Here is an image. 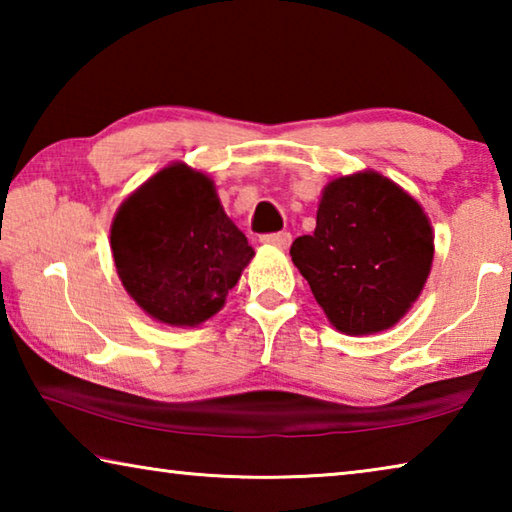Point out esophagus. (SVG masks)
Masks as SVG:
<instances>
[{"instance_id":"obj_1","label":"esophagus","mask_w":512,"mask_h":512,"mask_svg":"<svg viewBox=\"0 0 512 512\" xmlns=\"http://www.w3.org/2000/svg\"><path fill=\"white\" fill-rule=\"evenodd\" d=\"M262 244L287 250L289 244H291V235H289V232H275V235H264L262 237Z\"/></svg>"}]
</instances>
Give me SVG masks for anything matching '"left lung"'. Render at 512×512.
Instances as JSON below:
<instances>
[{
	"label": "left lung",
	"instance_id": "left-lung-1",
	"mask_svg": "<svg viewBox=\"0 0 512 512\" xmlns=\"http://www.w3.org/2000/svg\"><path fill=\"white\" fill-rule=\"evenodd\" d=\"M291 259L332 327L348 336L377 334L420 298L433 228L409 192L368 169L325 185L314 235L293 241Z\"/></svg>",
	"mask_w": 512,
	"mask_h": 512
}]
</instances>
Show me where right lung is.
Wrapping results in <instances>:
<instances>
[{
	"label": "right lung",
	"instance_id": "add662e5",
	"mask_svg": "<svg viewBox=\"0 0 512 512\" xmlns=\"http://www.w3.org/2000/svg\"><path fill=\"white\" fill-rule=\"evenodd\" d=\"M117 275L158 323L198 327L221 311L255 257L203 171L173 162L119 205L110 225Z\"/></svg>",
	"mask_w": 512,
	"mask_h": 512
}]
</instances>
